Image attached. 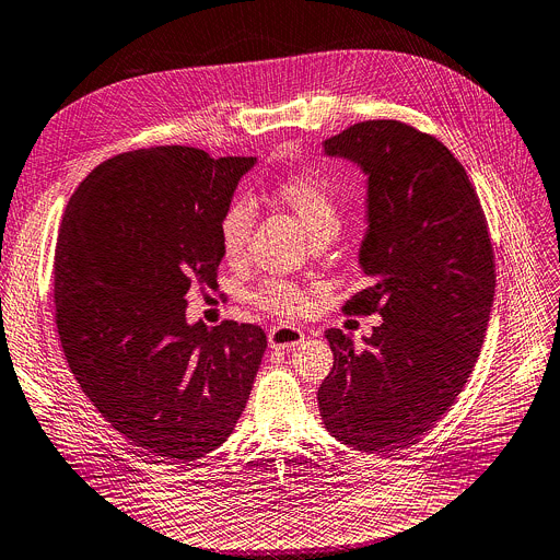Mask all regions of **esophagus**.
I'll return each instance as SVG.
<instances>
[{"instance_id": "esophagus-1", "label": "esophagus", "mask_w": 560, "mask_h": 560, "mask_svg": "<svg viewBox=\"0 0 560 560\" xmlns=\"http://www.w3.org/2000/svg\"><path fill=\"white\" fill-rule=\"evenodd\" d=\"M303 339H306V335H303V330L294 328V326H275L270 328L268 332V341L272 348H294L296 343H301Z\"/></svg>"}]
</instances>
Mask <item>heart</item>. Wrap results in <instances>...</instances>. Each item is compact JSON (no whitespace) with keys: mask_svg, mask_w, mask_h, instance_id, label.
<instances>
[{"mask_svg":"<svg viewBox=\"0 0 560 560\" xmlns=\"http://www.w3.org/2000/svg\"><path fill=\"white\" fill-rule=\"evenodd\" d=\"M277 196L288 210L294 212L301 228L313 238L324 230L339 228V206L332 187L313 174H288L277 183ZM254 228V202L247 196H236L225 208L219 234L221 245L230 259H241L245 254ZM257 301L275 313H296L303 306L299 288L285 281H268Z\"/></svg>","mask_w":560,"mask_h":560,"instance_id":"1","label":"heart"}]
</instances>
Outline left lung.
Segmentation results:
<instances>
[{
  "mask_svg": "<svg viewBox=\"0 0 560 560\" xmlns=\"http://www.w3.org/2000/svg\"><path fill=\"white\" fill-rule=\"evenodd\" d=\"M366 176L358 264L369 288L346 301L382 324L354 346L328 328L332 371L317 390L328 433L362 453L420 440L465 388L493 308V252L480 200L451 151L397 120L324 142Z\"/></svg>",
  "mask_w": 560,
  "mask_h": 560,
  "instance_id": "8db88e82",
  "label": "left lung"
}]
</instances>
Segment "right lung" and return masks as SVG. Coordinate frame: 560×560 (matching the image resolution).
<instances>
[{
  "label": "right lung",
  "mask_w": 560,
  "mask_h": 560,
  "mask_svg": "<svg viewBox=\"0 0 560 560\" xmlns=\"http://www.w3.org/2000/svg\"><path fill=\"white\" fill-rule=\"evenodd\" d=\"M254 156L149 147L97 165L56 245V324L80 388L154 463H191L234 431L268 346L261 326L187 322L217 285L219 223Z\"/></svg>",
  "instance_id": "obj_1"
}]
</instances>
